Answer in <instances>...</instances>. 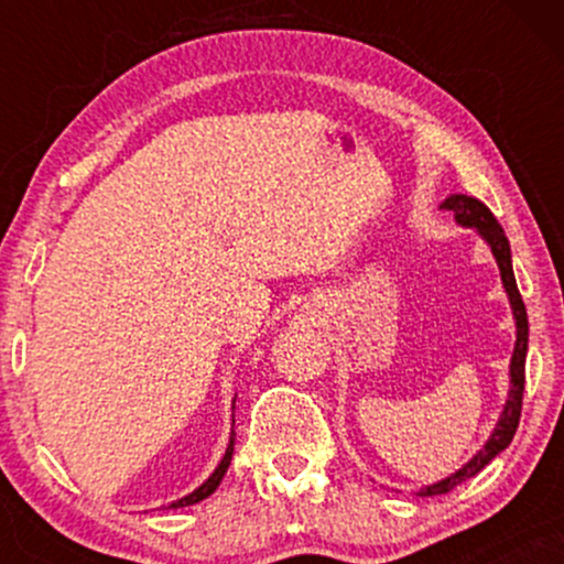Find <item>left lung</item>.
I'll use <instances>...</instances> for the list:
<instances>
[{
    "label": "left lung",
    "mask_w": 564,
    "mask_h": 564,
    "mask_svg": "<svg viewBox=\"0 0 564 564\" xmlns=\"http://www.w3.org/2000/svg\"><path fill=\"white\" fill-rule=\"evenodd\" d=\"M440 209H448L456 217V223L462 228H471L477 236L482 238L485 243L490 246L494 251L498 273H501V283L503 291H507L509 304H511V315H514V326H517V341H514V352H511V364H509V398L507 405H503L501 416L490 432V437L485 440V445L475 456L469 458L467 464H462V469H456L453 475L443 477V480L426 485V488L419 490L416 496H440L448 494V490L462 485L469 477H475L477 471H482L490 462L501 453L503 448H509L511 437H514L517 424H520V411H522V390H525V358H528V313L525 304H522L520 289H517L514 281V270H511V249H509V238L503 236V228L498 225V219L494 217V212L482 204V200L464 196V193H451L448 198L440 204Z\"/></svg>",
    "instance_id": "obj_1"
}]
</instances>
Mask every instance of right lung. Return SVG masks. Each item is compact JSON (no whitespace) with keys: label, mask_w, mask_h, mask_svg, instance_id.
Returning <instances> with one entry per match:
<instances>
[{"label":"right lung","mask_w":564,"mask_h":564,"mask_svg":"<svg viewBox=\"0 0 564 564\" xmlns=\"http://www.w3.org/2000/svg\"><path fill=\"white\" fill-rule=\"evenodd\" d=\"M232 408H236V400H232ZM232 422H236V419H232ZM232 445H236V432H230V443H228V448H225V456L219 458L217 469L212 471V475L206 477V480L200 482L198 488L193 490V494H187V496H183V498H177V501H172L170 507H166V509L191 507V503H198V501H204V498H209L212 494H215V490L219 488V482H223L225 471H228V467H230V458H232Z\"/></svg>","instance_id":"1"}]
</instances>
